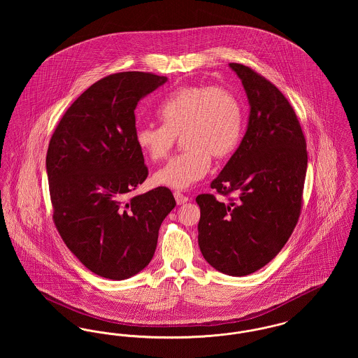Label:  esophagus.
Returning <instances> with one entry per match:
<instances>
[{
  "mask_svg": "<svg viewBox=\"0 0 358 358\" xmlns=\"http://www.w3.org/2000/svg\"><path fill=\"white\" fill-rule=\"evenodd\" d=\"M174 197H176V201H177V204L178 205L185 204V203L189 201V197L185 196V194H182L181 192H178V190L174 192Z\"/></svg>",
  "mask_w": 358,
  "mask_h": 358,
  "instance_id": "esophagus-1",
  "label": "esophagus"
}]
</instances>
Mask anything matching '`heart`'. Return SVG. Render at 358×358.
Wrapping results in <instances>:
<instances>
[{
  "label": "heart",
  "instance_id": "obj_1",
  "mask_svg": "<svg viewBox=\"0 0 358 358\" xmlns=\"http://www.w3.org/2000/svg\"><path fill=\"white\" fill-rule=\"evenodd\" d=\"M164 124L146 123L136 130V146L152 161L171 153L177 136L187 148L154 173V182L187 189L209 171L210 155L220 159L238 148L243 133V108L238 96L220 85H184L158 107Z\"/></svg>",
  "mask_w": 358,
  "mask_h": 358
}]
</instances>
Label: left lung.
<instances>
[{"label": "left lung", "mask_w": 358, "mask_h": 358, "mask_svg": "<svg viewBox=\"0 0 358 358\" xmlns=\"http://www.w3.org/2000/svg\"><path fill=\"white\" fill-rule=\"evenodd\" d=\"M250 102L247 131L200 205L199 245L205 260L232 276L255 273L287 243L303 203L306 139L286 96L254 69L231 63Z\"/></svg>", "instance_id": "obj_1"}]
</instances>
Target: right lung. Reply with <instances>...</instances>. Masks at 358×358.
Segmentation results:
<instances>
[{
    "label": "right lung",
    "mask_w": 358,
    "mask_h": 358,
    "mask_svg": "<svg viewBox=\"0 0 358 358\" xmlns=\"http://www.w3.org/2000/svg\"><path fill=\"white\" fill-rule=\"evenodd\" d=\"M152 72L113 73L87 88L56 126L47 152L53 222L69 251L99 276L122 280L153 259L171 189L127 197L148 174L136 146L138 102L166 82Z\"/></svg>",
    "instance_id": "add662e5"
}]
</instances>
